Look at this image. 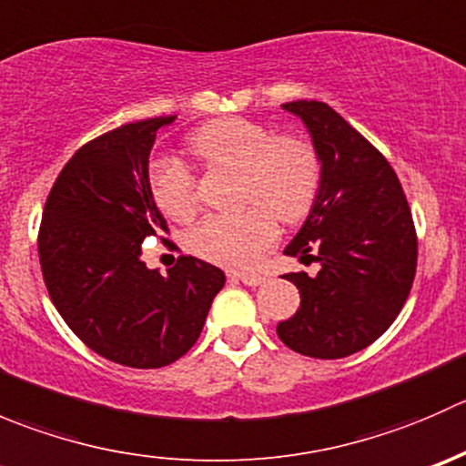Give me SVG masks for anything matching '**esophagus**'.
<instances>
[{
  "label": "esophagus",
  "instance_id": "1",
  "mask_svg": "<svg viewBox=\"0 0 466 466\" xmlns=\"http://www.w3.org/2000/svg\"><path fill=\"white\" fill-rule=\"evenodd\" d=\"M232 277L241 279L246 286H261L266 281V275H257V272H234Z\"/></svg>",
  "mask_w": 466,
  "mask_h": 466
}]
</instances>
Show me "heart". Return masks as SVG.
<instances>
[{
  "label": "heart",
  "mask_w": 466,
  "mask_h": 466,
  "mask_svg": "<svg viewBox=\"0 0 466 466\" xmlns=\"http://www.w3.org/2000/svg\"><path fill=\"white\" fill-rule=\"evenodd\" d=\"M189 148L207 167L238 173V214L209 216L189 237V250L225 268L252 266L277 238V223L307 218L320 194L322 164L311 144L298 135H272L243 116H223L200 126ZM150 194L164 216L185 223L198 211L194 176L176 159L150 171Z\"/></svg>",
  "instance_id": "obj_1"
}]
</instances>
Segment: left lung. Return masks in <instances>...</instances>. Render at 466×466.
Instances as JSON below:
<instances>
[{
  "instance_id": "obj_1",
  "label": "left lung",
  "mask_w": 466,
  "mask_h": 466,
  "mask_svg": "<svg viewBox=\"0 0 466 466\" xmlns=\"http://www.w3.org/2000/svg\"><path fill=\"white\" fill-rule=\"evenodd\" d=\"M320 155V194L286 255L320 263L290 272L299 309L277 324L286 347L311 359H345L372 345L406 304L417 270V234L388 159L336 110L290 101Z\"/></svg>"
}]
</instances>
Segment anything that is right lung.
<instances>
[{"mask_svg": "<svg viewBox=\"0 0 466 466\" xmlns=\"http://www.w3.org/2000/svg\"><path fill=\"white\" fill-rule=\"evenodd\" d=\"M173 121H135L81 146L46 196L37 234L54 307L89 350L126 368L185 356L225 284L220 268L196 257H180L168 275L142 261L144 238L168 232L150 194L148 155Z\"/></svg>", "mask_w": 466, "mask_h": 466, "instance_id": "1", "label": "right lung"}]
</instances>
